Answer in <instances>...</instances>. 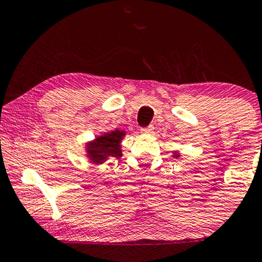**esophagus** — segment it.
Masks as SVG:
<instances>
[{
	"label": "esophagus",
	"instance_id": "esophagus-1",
	"mask_svg": "<svg viewBox=\"0 0 262 262\" xmlns=\"http://www.w3.org/2000/svg\"><path fill=\"white\" fill-rule=\"evenodd\" d=\"M152 130H154V125H149V127L140 129V132L143 134H150V133H152Z\"/></svg>",
	"mask_w": 262,
	"mask_h": 262
}]
</instances>
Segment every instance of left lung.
<instances>
[{"label": "left lung", "mask_w": 262, "mask_h": 262, "mask_svg": "<svg viewBox=\"0 0 262 262\" xmlns=\"http://www.w3.org/2000/svg\"><path fill=\"white\" fill-rule=\"evenodd\" d=\"M179 154H177V152H175V154H173V158H179Z\"/></svg>", "instance_id": "left-lung-1"}]
</instances>
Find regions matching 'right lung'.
Here are the masks:
<instances>
[{"label": "right lung", "mask_w": 262, "mask_h": 262, "mask_svg": "<svg viewBox=\"0 0 262 262\" xmlns=\"http://www.w3.org/2000/svg\"><path fill=\"white\" fill-rule=\"evenodd\" d=\"M124 135V130L116 129L90 141L86 145V152L90 160L93 164H102L110 158H122L121 141Z\"/></svg>", "instance_id": "obj_1"}]
</instances>
